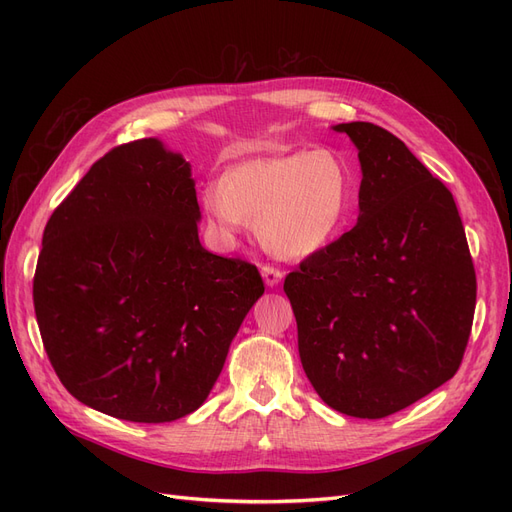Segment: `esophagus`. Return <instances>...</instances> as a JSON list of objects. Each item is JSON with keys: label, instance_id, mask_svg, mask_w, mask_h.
Listing matches in <instances>:
<instances>
[{"label": "esophagus", "instance_id": "34e87169", "mask_svg": "<svg viewBox=\"0 0 512 512\" xmlns=\"http://www.w3.org/2000/svg\"><path fill=\"white\" fill-rule=\"evenodd\" d=\"M260 273H262V280H265V284L271 288L280 284V280H282V271L275 269L273 265H262Z\"/></svg>", "mask_w": 512, "mask_h": 512}]
</instances>
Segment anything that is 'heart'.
<instances>
[{
    "label": "heart",
    "mask_w": 512,
    "mask_h": 512,
    "mask_svg": "<svg viewBox=\"0 0 512 512\" xmlns=\"http://www.w3.org/2000/svg\"><path fill=\"white\" fill-rule=\"evenodd\" d=\"M348 205V168L329 149L241 162L203 192V209L222 235H239L252 220L260 243L282 258L320 250Z\"/></svg>",
    "instance_id": "heart-1"
}]
</instances>
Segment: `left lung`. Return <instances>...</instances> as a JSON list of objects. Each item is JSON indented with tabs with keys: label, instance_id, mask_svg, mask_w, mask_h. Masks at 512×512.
Instances as JSON below:
<instances>
[{
	"label": "left lung",
	"instance_id": "8db88e82",
	"mask_svg": "<svg viewBox=\"0 0 512 512\" xmlns=\"http://www.w3.org/2000/svg\"><path fill=\"white\" fill-rule=\"evenodd\" d=\"M359 149V222L286 275L305 374L324 404L384 418L451 380L476 273L453 194L395 134L339 123Z\"/></svg>",
	"mask_w": 512,
	"mask_h": 512
}]
</instances>
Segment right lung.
Returning <instances> with one entry per match:
<instances>
[{
	"label": "right lung",
	"instance_id": "right-lung-1",
	"mask_svg": "<svg viewBox=\"0 0 512 512\" xmlns=\"http://www.w3.org/2000/svg\"><path fill=\"white\" fill-rule=\"evenodd\" d=\"M190 164L158 138L100 158L46 222L42 344L81 404L132 423L203 406L262 297L256 265L207 252Z\"/></svg>",
	"mask_w": 512,
	"mask_h": 512
}]
</instances>
